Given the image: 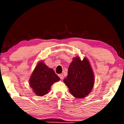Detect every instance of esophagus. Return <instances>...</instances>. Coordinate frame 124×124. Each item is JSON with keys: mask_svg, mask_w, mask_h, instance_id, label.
Listing matches in <instances>:
<instances>
[{"mask_svg": "<svg viewBox=\"0 0 124 124\" xmlns=\"http://www.w3.org/2000/svg\"><path fill=\"white\" fill-rule=\"evenodd\" d=\"M59 78H60V79H61V80H63V79L64 76H63V74H59Z\"/></svg>", "mask_w": 124, "mask_h": 124, "instance_id": "esophagus-1", "label": "esophagus"}]
</instances>
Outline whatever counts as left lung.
Here are the masks:
<instances>
[{
    "mask_svg": "<svg viewBox=\"0 0 124 124\" xmlns=\"http://www.w3.org/2000/svg\"><path fill=\"white\" fill-rule=\"evenodd\" d=\"M63 82L75 97L82 99L89 94L94 83V76L89 60L86 58L81 60L79 56L73 58Z\"/></svg>",
    "mask_w": 124,
    "mask_h": 124,
    "instance_id": "8db88e82",
    "label": "left lung"
}]
</instances>
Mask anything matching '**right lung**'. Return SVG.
<instances>
[{
    "mask_svg": "<svg viewBox=\"0 0 124 124\" xmlns=\"http://www.w3.org/2000/svg\"><path fill=\"white\" fill-rule=\"evenodd\" d=\"M59 80L53 69L48 68L42 61L38 62L32 72L29 83L35 94L43 96L49 93L53 83Z\"/></svg>",
    "mask_w": 124,
    "mask_h": 124,
    "instance_id": "add662e5",
    "label": "right lung"
}]
</instances>
